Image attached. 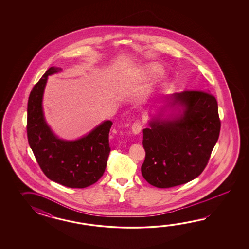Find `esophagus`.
<instances>
[{"mask_svg": "<svg viewBox=\"0 0 249 249\" xmlns=\"http://www.w3.org/2000/svg\"><path fill=\"white\" fill-rule=\"evenodd\" d=\"M142 124L140 122L134 123L132 125V132L134 135H137L139 134L141 131H142Z\"/></svg>", "mask_w": 249, "mask_h": 249, "instance_id": "obj_1", "label": "esophagus"}]
</instances>
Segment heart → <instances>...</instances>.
Segmentation results:
<instances>
[{"label": "heart", "mask_w": 249, "mask_h": 249, "mask_svg": "<svg viewBox=\"0 0 249 249\" xmlns=\"http://www.w3.org/2000/svg\"><path fill=\"white\" fill-rule=\"evenodd\" d=\"M163 72H164V69L159 64L148 63L143 67V73L148 76H156L162 74ZM160 85L162 88H167L170 85L169 78L167 77L163 78Z\"/></svg>", "instance_id": "1"}]
</instances>
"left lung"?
I'll use <instances>...</instances> for the list:
<instances>
[{"label": "left lung", "instance_id": "1", "mask_svg": "<svg viewBox=\"0 0 249 249\" xmlns=\"http://www.w3.org/2000/svg\"><path fill=\"white\" fill-rule=\"evenodd\" d=\"M148 128L143 129L146 152L142 174L149 184L171 188L194 180L205 169L215 146L221 122L209 91L186 90L164 97Z\"/></svg>", "mask_w": 249, "mask_h": 249}]
</instances>
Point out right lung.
I'll list each match as a JSON object with an SVG mask.
<instances>
[{
	"label": "right lung",
	"mask_w": 249,
	"mask_h": 249,
	"mask_svg": "<svg viewBox=\"0 0 249 249\" xmlns=\"http://www.w3.org/2000/svg\"><path fill=\"white\" fill-rule=\"evenodd\" d=\"M61 71V68H50L31 90L27 103V138L38 164L50 180L83 189L95 183L105 172L113 123L105 120L76 140L57 136L46 122L42 100L48 76Z\"/></svg>",
	"instance_id": "1"
}]
</instances>
